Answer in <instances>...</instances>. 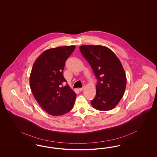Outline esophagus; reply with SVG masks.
<instances>
[{"label": "esophagus", "mask_w": 157, "mask_h": 157, "mask_svg": "<svg viewBox=\"0 0 157 157\" xmlns=\"http://www.w3.org/2000/svg\"><path fill=\"white\" fill-rule=\"evenodd\" d=\"M84 89H85V87H81V88H79V89H78V90L81 91L83 90Z\"/></svg>", "instance_id": "34e87169"}]
</instances>
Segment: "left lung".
Returning a JSON list of instances; mask_svg holds the SVG:
<instances>
[{
  "instance_id": "8db88e82",
  "label": "left lung",
  "mask_w": 157,
  "mask_h": 157,
  "mask_svg": "<svg viewBox=\"0 0 157 157\" xmlns=\"http://www.w3.org/2000/svg\"><path fill=\"white\" fill-rule=\"evenodd\" d=\"M79 49L98 80L96 95L91 105L98 110L113 109L122 98L127 85L119 58L109 48L102 45H81Z\"/></svg>"
}]
</instances>
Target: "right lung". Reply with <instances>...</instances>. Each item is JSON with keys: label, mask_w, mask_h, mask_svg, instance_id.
Returning <instances> with one entry per match:
<instances>
[{"label": "right lung", "mask_w": 157, "mask_h": 157, "mask_svg": "<svg viewBox=\"0 0 157 157\" xmlns=\"http://www.w3.org/2000/svg\"><path fill=\"white\" fill-rule=\"evenodd\" d=\"M75 45L48 49L36 60L30 75L32 93L40 106L48 114L59 116L72 109L76 99L75 93L66 82L63 70L67 59Z\"/></svg>", "instance_id": "1"}]
</instances>
